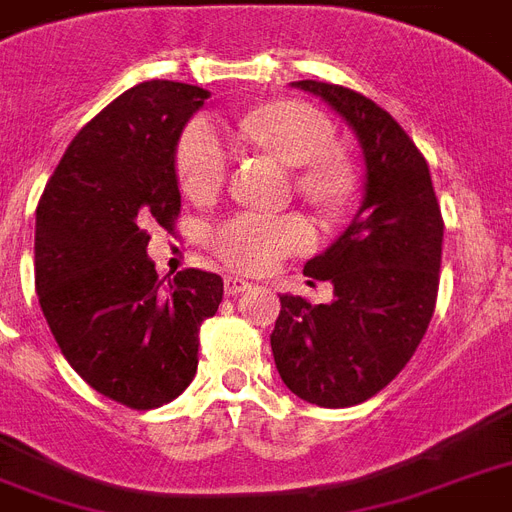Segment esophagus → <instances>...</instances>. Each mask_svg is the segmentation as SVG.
<instances>
[{"label": "esophagus", "instance_id": "obj_1", "mask_svg": "<svg viewBox=\"0 0 512 512\" xmlns=\"http://www.w3.org/2000/svg\"><path fill=\"white\" fill-rule=\"evenodd\" d=\"M223 289H225V295H228V297H236V295H241V292L252 289V284H249V281H244V279H239V276H225Z\"/></svg>", "mask_w": 512, "mask_h": 512}]
</instances>
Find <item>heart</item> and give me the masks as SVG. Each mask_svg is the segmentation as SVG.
<instances>
[{"instance_id":"heart-1","label":"heart","mask_w":512,"mask_h":512,"mask_svg":"<svg viewBox=\"0 0 512 512\" xmlns=\"http://www.w3.org/2000/svg\"><path fill=\"white\" fill-rule=\"evenodd\" d=\"M241 130L289 167H303L297 185L319 207H340L348 199V167L337 159L335 127L308 103L281 100L252 111ZM228 140L212 119H193L177 143V177L193 199H209L228 175ZM212 249L231 268L247 273L271 271L284 257L311 247L313 231L297 215L239 212L212 231Z\"/></svg>"}]
</instances>
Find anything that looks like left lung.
Masks as SVG:
<instances>
[{"label": "left lung", "instance_id": "1", "mask_svg": "<svg viewBox=\"0 0 512 512\" xmlns=\"http://www.w3.org/2000/svg\"><path fill=\"white\" fill-rule=\"evenodd\" d=\"M345 119L364 154V199L305 276L332 303L281 295L271 350L281 380L308 404L340 409L380 393L414 356L438 295L444 220L425 156L374 100L340 84L292 82Z\"/></svg>", "mask_w": 512, "mask_h": 512}]
</instances>
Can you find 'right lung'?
Wrapping results in <instances>:
<instances>
[{
    "label": "right lung",
    "instance_id": "obj_1",
    "mask_svg": "<svg viewBox=\"0 0 512 512\" xmlns=\"http://www.w3.org/2000/svg\"><path fill=\"white\" fill-rule=\"evenodd\" d=\"M207 90L143 82L79 130L36 207V295L60 353L87 385L130 409L170 404L199 366L217 273L159 279L146 225L180 212L175 151Z\"/></svg>",
    "mask_w": 512,
    "mask_h": 512
}]
</instances>
